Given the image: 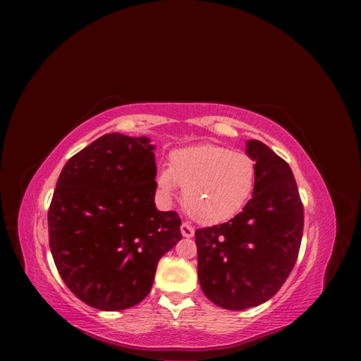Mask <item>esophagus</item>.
Returning a JSON list of instances; mask_svg holds the SVG:
<instances>
[{
    "mask_svg": "<svg viewBox=\"0 0 361 361\" xmlns=\"http://www.w3.org/2000/svg\"><path fill=\"white\" fill-rule=\"evenodd\" d=\"M180 233L183 238H192L194 236V227L190 226L188 223H182L180 224Z\"/></svg>",
    "mask_w": 361,
    "mask_h": 361,
    "instance_id": "1",
    "label": "esophagus"
}]
</instances>
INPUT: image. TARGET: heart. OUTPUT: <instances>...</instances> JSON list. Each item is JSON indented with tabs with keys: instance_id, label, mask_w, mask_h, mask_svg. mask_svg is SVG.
Returning a JSON list of instances; mask_svg holds the SVG:
<instances>
[{
	"instance_id": "1",
	"label": "heart",
	"mask_w": 361,
	"mask_h": 361,
	"mask_svg": "<svg viewBox=\"0 0 361 361\" xmlns=\"http://www.w3.org/2000/svg\"><path fill=\"white\" fill-rule=\"evenodd\" d=\"M157 182L166 195H173L179 185L188 215L214 226L244 209L256 187V162L244 152L223 146L183 147L173 152L170 167L159 171Z\"/></svg>"
}]
</instances>
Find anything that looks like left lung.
Wrapping results in <instances>:
<instances>
[{
  "label": "left lung",
  "instance_id": "obj_1",
  "mask_svg": "<svg viewBox=\"0 0 361 361\" xmlns=\"http://www.w3.org/2000/svg\"><path fill=\"white\" fill-rule=\"evenodd\" d=\"M245 154L256 162L253 197L231 221L197 228V274L203 293L227 310L274 297L297 262L304 212L288 162L259 140Z\"/></svg>",
  "mask_w": 361,
  "mask_h": 361
}]
</instances>
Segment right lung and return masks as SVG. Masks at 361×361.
I'll return each mask as SVG.
<instances>
[{
  "label": "right lung",
  "mask_w": 361,
  "mask_h": 361,
  "mask_svg": "<svg viewBox=\"0 0 361 361\" xmlns=\"http://www.w3.org/2000/svg\"><path fill=\"white\" fill-rule=\"evenodd\" d=\"M155 146L105 134L63 167L48 211L49 247L63 281L90 307L143 301L159 259L180 239L176 212L155 206Z\"/></svg>",
  "instance_id": "right-lung-1"
}]
</instances>
